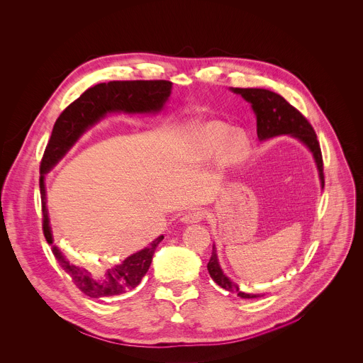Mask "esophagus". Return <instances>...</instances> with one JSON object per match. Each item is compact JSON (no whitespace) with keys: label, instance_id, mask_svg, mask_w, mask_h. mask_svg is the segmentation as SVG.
<instances>
[{"label":"esophagus","instance_id":"obj_1","mask_svg":"<svg viewBox=\"0 0 363 363\" xmlns=\"http://www.w3.org/2000/svg\"><path fill=\"white\" fill-rule=\"evenodd\" d=\"M205 211L201 209V208H194L191 211H188L184 216H182V222L184 223H198L201 222L203 218H205Z\"/></svg>","mask_w":363,"mask_h":363}]
</instances>
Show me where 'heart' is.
I'll list each match as a JSON object with an SVG mask.
<instances>
[{"mask_svg":"<svg viewBox=\"0 0 363 363\" xmlns=\"http://www.w3.org/2000/svg\"><path fill=\"white\" fill-rule=\"evenodd\" d=\"M232 132V127L222 123V121H211V123L203 124L198 131V157L202 161L215 158L228 140L222 151L223 162L228 165L242 162L250 150L248 138L240 131H236L233 135Z\"/></svg>","mask_w":363,"mask_h":363,"instance_id":"obj_1","label":"heart"}]
</instances>
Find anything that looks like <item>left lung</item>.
<instances>
[{
	"instance_id": "obj_1",
	"label": "left lung",
	"mask_w": 363,
	"mask_h": 363,
	"mask_svg": "<svg viewBox=\"0 0 363 363\" xmlns=\"http://www.w3.org/2000/svg\"><path fill=\"white\" fill-rule=\"evenodd\" d=\"M232 92L239 94L245 101H248L255 112L257 116V134L259 141H267L269 138L278 135H291L299 140L313 155L320 186L323 189L325 179H323V161L320 147L316 138V134L312 125L308 123V119L295 108L292 106L284 96L269 89L262 88H230ZM208 272L211 278L218 284L220 288L226 289L244 299H252L264 296V294H248L240 291L239 286L232 282L220 269L216 248L212 245V255L208 262Z\"/></svg>"
}]
</instances>
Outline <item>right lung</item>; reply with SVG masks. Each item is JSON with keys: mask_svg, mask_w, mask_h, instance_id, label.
<instances>
[{"mask_svg": "<svg viewBox=\"0 0 363 363\" xmlns=\"http://www.w3.org/2000/svg\"><path fill=\"white\" fill-rule=\"evenodd\" d=\"M171 89L172 82L164 79L102 82L88 88L78 99L62 111L55 121L40 167L43 230L50 245H52L54 238L47 209L45 174L65 157L86 130L95 125L106 113H157L165 106ZM162 239V235L158 236L150 247L133 254L123 264L112 267L102 277H95L88 269L71 264L55 245H52V254L81 292L89 298H108L125 294L140 285L150 269L154 252Z\"/></svg>", "mask_w": 363, "mask_h": 363, "instance_id": "obj_1", "label": "right lung"}]
</instances>
